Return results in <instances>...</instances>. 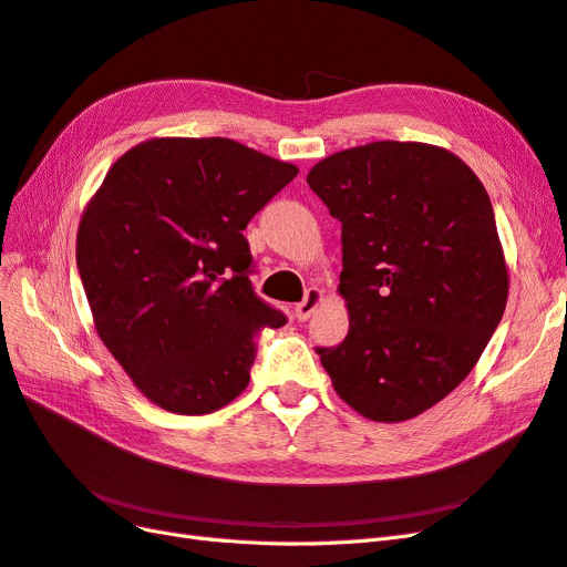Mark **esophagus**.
<instances>
[{
	"label": "esophagus",
	"instance_id": "esophagus-1",
	"mask_svg": "<svg viewBox=\"0 0 567 567\" xmlns=\"http://www.w3.org/2000/svg\"><path fill=\"white\" fill-rule=\"evenodd\" d=\"M321 300H323V293H321L319 288H307L305 300L296 305V319H298V321H307V319H310V315L317 310Z\"/></svg>",
	"mask_w": 567,
	"mask_h": 567
}]
</instances>
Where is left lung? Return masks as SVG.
I'll return each mask as SVG.
<instances>
[{"label":"left lung","mask_w":567,"mask_h":567,"mask_svg":"<svg viewBox=\"0 0 567 567\" xmlns=\"http://www.w3.org/2000/svg\"><path fill=\"white\" fill-rule=\"evenodd\" d=\"M307 184L342 225L350 331L317 348L359 414L400 423L466 379L499 326L508 271L489 196L440 146L373 142L317 163Z\"/></svg>","instance_id":"8db88e82"}]
</instances>
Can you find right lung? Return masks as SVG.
Masks as SVG:
<instances>
[{
	"label": "right lung",
	"mask_w": 567,
	"mask_h": 567,
	"mask_svg": "<svg viewBox=\"0 0 567 567\" xmlns=\"http://www.w3.org/2000/svg\"><path fill=\"white\" fill-rule=\"evenodd\" d=\"M296 175L221 136L148 140L109 169L78 269L99 338L151 402L196 416L246 390L257 333L286 315L255 296L244 229Z\"/></svg>",
	"instance_id": "add662e5"
}]
</instances>
